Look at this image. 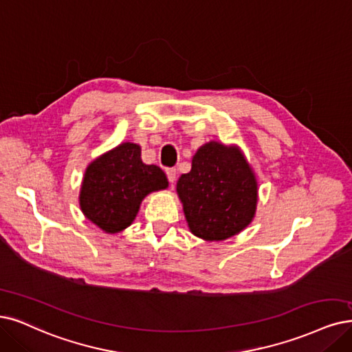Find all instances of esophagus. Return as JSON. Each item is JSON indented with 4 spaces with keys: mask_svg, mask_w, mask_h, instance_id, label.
Segmentation results:
<instances>
[{
    "mask_svg": "<svg viewBox=\"0 0 352 352\" xmlns=\"http://www.w3.org/2000/svg\"><path fill=\"white\" fill-rule=\"evenodd\" d=\"M166 177H168V179H169V183H174V181H175V178H177V169L175 168H168L166 169Z\"/></svg>",
    "mask_w": 352,
    "mask_h": 352,
    "instance_id": "obj_1",
    "label": "esophagus"
}]
</instances>
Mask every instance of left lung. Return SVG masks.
<instances>
[{
	"label": "left lung",
	"mask_w": 352,
	"mask_h": 352,
	"mask_svg": "<svg viewBox=\"0 0 352 352\" xmlns=\"http://www.w3.org/2000/svg\"><path fill=\"white\" fill-rule=\"evenodd\" d=\"M188 229L204 241L238 235L256 213L258 183L236 145L210 140L192 156L191 171L177 181Z\"/></svg>",
	"instance_id": "1"
}]
</instances>
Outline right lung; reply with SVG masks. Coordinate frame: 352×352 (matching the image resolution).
Masks as SVG:
<instances>
[{
	"mask_svg": "<svg viewBox=\"0 0 352 352\" xmlns=\"http://www.w3.org/2000/svg\"><path fill=\"white\" fill-rule=\"evenodd\" d=\"M138 143L123 142L91 161L80 190L84 216L102 232L119 233L133 223L148 194L165 190L162 169L146 165Z\"/></svg>",
	"mask_w": 352,
	"mask_h": 352,
	"instance_id": "obj_1",
	"label": "right lung"
}]
</instances>
